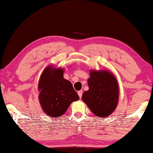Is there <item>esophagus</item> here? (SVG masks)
<instances>
[{
  "mask_svg": "<svg viewBox=\"0 0 153 153\" xmlns=\"http://www.w3.org/2000/svg\"><path fill=\"white\" fill-rule=\"evenodd\" d=\"M77 94H78V95H79V98H82V90L79 91L78 92H77Z\"/></svg>",
  "mask_w": 153,
  "mask_h": 153,
  "instance_id": "obj_1",
  "label": "esophagus"
}]
</instances>
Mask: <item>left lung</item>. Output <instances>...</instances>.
Instances as JSON below:
<instances>
[{
  "instance_id": "1",
  "label": "left lung",
  "mask_w": 153,
  "mask_h": 153,
  "mask_svg": "<svg viewBox=\"0 0 153 153\" xmlns=\"http://www.w3.org/2000/svg\"><path fill=\"white\" fill-rule=\"evenodd\" d=\"M88 83L89 90L83 94V101L99 117H108L118 103L119 90L116 77L109 71L91 70Z\"/></svg>"
}]
</instances>
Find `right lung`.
<instances>
[{"label": "right lung", "mask_w": 153, "mask_h": 153, "mask_svg": "<svg viewBox=\"0 0 153 153\" xmlns=\"http://www.w3.org/2000/svg\"><path fill=\"white\" fill-rule=\"evenodd\" d=\"M63 73V69L49 65L39 80V101L43 111L52 117H59L73 101L79 99L71 83L64 78Z\"/></svg>", "instance_id": "1"}]
</instances>
